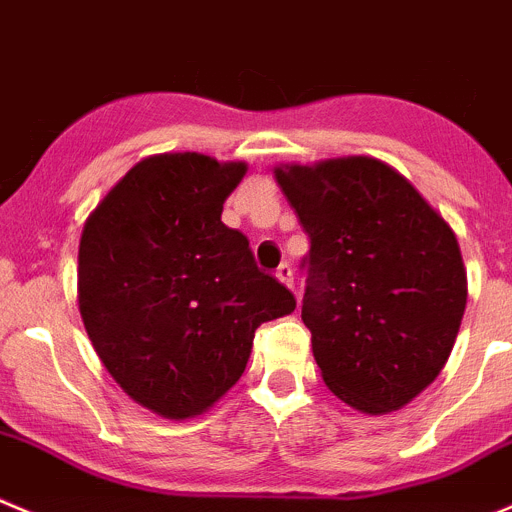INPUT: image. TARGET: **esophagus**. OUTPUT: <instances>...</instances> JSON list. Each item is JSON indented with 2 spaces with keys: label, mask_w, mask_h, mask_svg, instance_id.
Wrapping results in <instances>:
<instances>
[{
  "label": "esophagus",
  "mask_w": 512,
  "mask_h": 512,
  "mask_svg": "<svg viewBox=\"0 0 512 512\" xmlns=\"http://www.w3.org/2000/svg\"><path fill=\"white\" fill-rule=\"evenodd\" d=\"M276 279H279L281 284H286V286H294V271H291V266L281 264L279 269H276Z\"/></svg>",
  "instance_id": "obj_1"
}]
</instances>
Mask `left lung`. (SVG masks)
Returning <instances> with one entry per match:
<instances>
[{"mask_svg": "<svg viewBox=\"0 0 512 512\" xmlns=\"http://www.w3.org/2000/svg\"><path fill=\"white\" fill-rule=\"evenodd\" d=\"M274 175L311 241L301 319L321 379L364 415L402 410L435 382L460 332L467 276L455 233L377 158Z\"/></svg>", "mask_w": 512, "mask_h": 512, "instance_id": "obj_1", "label": "left lung"}]
</instances>
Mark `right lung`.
<instances>
[{
	"label": "right lung",
	"instance_id": "add662e5",
	"mask_svg": "<svg viewBox=\"0 0 512 512\" xmlns=\"http://www.w3.org/2000/svg\"><path fill=\"white\" fill-rule=\"evenodd\" d=\"M246 163L150 155L85 221L77 301L97 357L155 415L188 420L241 379L253 334L296 309L221 221Z\"/></svg>",
	"mask_w": 512,
	"mask_h": 512
}]
</instances>
